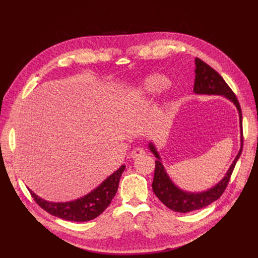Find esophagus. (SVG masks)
Returning a JSON list of instances; mask_svg holds the SVG:
<instances>
[{
  "instance_id": "esophagus-1",
  "label": "esophagus",
  "mask_w": 258,
  "mask_h": 258,
  "mask_svg": "<svg viewBox=\"0 0 258 258\" xmlns=\"http://www.w3.org/2000/svg\"><path fill=\"white\" fill-rule=\"evenodd\" d=\"M144 155H145V151L143 150V148H141V147H137V148H135V150L132 151V152H131V154H130L131 158L142 157V156H144Z\"/></svg>"
}]
</instances>
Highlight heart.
<instances>
[{
	"mask_svg": "<svg viewBox=\"0 0 258 258\" xmlns=\"http://www.w3.org/2000/svg\"><path fill=\"white\" fill-rule=\"evenodd\" d=\"M168 84V80L161 75H148L138 83L135 89L130 93L129 99L132 102H138L140 100L153 98L163 89H166Z\"/></svg>",
	"mask_w": 258,
	"mask_h": 258,
	"instance_id": "1",
	"label": "heart"
}]
</instances>
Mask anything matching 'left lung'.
<instances>
[{
  "instance_id": "left-lung-1",
  "label": "left lung",
  "mask_w": 258,
  "mask_h": 258,
  "mask_svg": "<svg viewBox=\"0 0 258 258\" xmlns=\"http://www.w3.org/2000/svg\"><path fill=\"white\" fill-rule=\"evenodd\" d=\"M196 63V70H195V84H194V92L197 95H217L224 96L230 100L231 102L236 105L238 113H239V120H240V132H241V147L238 155L236 156L235 160L232 161L230 168L228 169L227 173L214 185L212 188H209L206 191L202 192H188L177 187L172 179L168 175L167 171L163 167L160 156L156 150V147L153 143L148 144L151 152L155 155L157 160L155 161V173H154V181L152 184L153 191L156 196L162 202L163 205L169 209L175 211V212L187 213L191 211H196L199 209L205 208L212 204L215 200L220 198L223 192L225 191L226 187L230 179L232 171L235 169L236 163L241 156L242 147H243V135H242V113L239 101L235 93L230 89L229 86L226 84L223 80V77L218 74L214 69L211 68L206 62L202 61L199 58L195 59Z\"/></svg>"
}]
</instances>
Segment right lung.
Wrapping results in <instances>:
<instances>
[{
	"instance_id": "1",
	"label": "right lung",
	"mask_w": 258,
	"mask_h": 258,
	"mask_svg": "<svg viewBox=\"0 0 258 258\" xmlns=\"http://www.w3.org/2000/svg\"><path fill=\"white\" fill-rule=\"evenodd\" d=\"M126 166H121L107 178L101 183L97 188L91 190L84 197L68 202H51L38 197L30 190L36 204L46 212L59 218L71 222H87L99 216L110 206L112 199L118 189L119 179Z\"/></svg>"
}]
</instances>
